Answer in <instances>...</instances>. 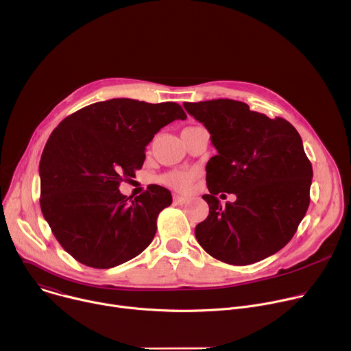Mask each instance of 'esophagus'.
<instances>
[{
  "instance_id": "34e87169",
  "label": "esophagus",
  "mask_w": 351,
  "mask_h": 351,
  "mask_svg": "<svg viewBox=\"0 0 351 351\" xmlns=\"http://www.w3.org/2000/svg\"><path fill=\"white\" fill-rule=\"evenodd\" d=\"M173 202L178 204V205H183V204L187 202V198L182 197V195H173Z\"/></svg>"
}]
</instances>
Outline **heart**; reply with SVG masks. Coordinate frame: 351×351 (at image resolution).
<instances>
[{
  "label": "heart",
  "instance_id": "b5f03b06",
  "mask_svg": "<svg viewBox=\"0 0 351 351\" xmlns=\"http://www.w3.org/2000/svg\"><path fill=\"white\" fill-rule=\"evenodd\" d=\"M193 180L194 172L191 171H173L162 176V183L178 191H189Z\"/></svg>",
  "mask_w": 351,
  "mask_h": 351
}]
</instances>
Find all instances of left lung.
I'll use <instances>...</instances> for the list:
<instances>
[{"mask_svg": "<svg viewBox=\"0 0 351 351\" xmlns=\"http://www.w3.org/2000/svg\"><path fill=\"white\" fill-rule=\"evenodd\" d=\"M204 124L217 154L206 164L208 217L195 226L198 244L215 259L247 266L282 250L310 204L311 164L287 120L251 111L244 101L183 103ZM237 195L223 207L218 197Z\"/></svg>", "mask_w": 351, "mask_h": 351, "instance_id": "left-lung-1", "label": "left lung"}]
</instances>
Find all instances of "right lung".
I'll return each instance as SVG.
<instances>
[{
  "mask_svg": "<svg viewBox=\"0 0 351 351\" xmlns=\"http://www.w3.org/2000/svg\"><path fill=\"white\" fill-rule=\"evenodd\" d=\"M173 101L110 99L73 112L51 134L40 161L41 210L53 236L80 263L110 269L153 241L171 191L153 184L135 197L120 193L135 176L154 135L186 120Z\"/></svg>",
  "mask_w": 351,
  "mask_h": 351,
  "instance_id": "obj_1",
  "label": "right lung"
}]
</instances>
